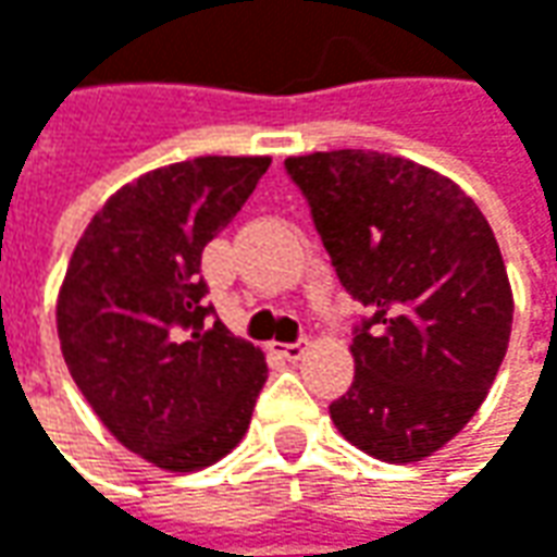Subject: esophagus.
I'll use <instances>...</instances> for the list:
<instances>
[{"label": "esophagus", "mask_w": 557, "mask_h": 557, "mask_svg": "<svg viewBox=\"0 0 557 557\" xmlns=\"http://www.w3.org/2000/svg\"><path fill=\"white\" fill-rule=\"evenodd\" d=\"M307 347H310L307 341H294V344H275V354L285 356V359H290V362H294V359H300V356L307 354Z\"/></svg>", "instance_id": "obj_1"}]
</instances>
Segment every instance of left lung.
<instances>
[{
	"instance_id": "left-lung-1",
	"label": "left lung",
	"mask_w": 557,
	"mask_h": 557,
	"mask_svg": "<svg viewBox=\"0 0 557 557\" xmlns=\"http://www.w3.org/2000/svg\"><path fill=\"white\" fill-rule=\"evenodd\" d=\"M347 294L356 374L329 412L374 459L434 456L481 409L511 334V285L496 235L459 185L362 148L288 158Z\"/></svg>"
}]
</instances>
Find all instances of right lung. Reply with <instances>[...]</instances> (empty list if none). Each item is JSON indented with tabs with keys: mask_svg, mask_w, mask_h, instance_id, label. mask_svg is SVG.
Returning a JSON list of instances; mask_svg holds the SVG:
<instances>
[{
	"mask_svg": "<svg viewBox=\"0 0 557 557\" xmlns=\"http://www.w3.org/2000/svg\"><path fill=\"white\" fill-rule=\"evenodd\" d=\"M269 158H195L114 191L58 290V341L101 424L163 471H198L245 437L267 356L203 304V247L235 220Z\"/></svg>",
	"mask_w": 557,
	"mask_h": 557,
	"instance_id": "obj_1",
	"label": "right lung"
}]
</instances>
